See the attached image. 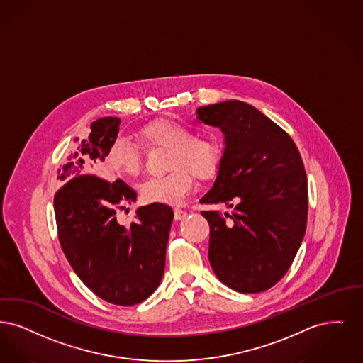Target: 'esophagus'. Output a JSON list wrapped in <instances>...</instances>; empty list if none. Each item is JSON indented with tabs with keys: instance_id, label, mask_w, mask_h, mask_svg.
<instances>
[{
	"instance_id": "1",
	"label": "esophagus",
	"mask_w": 363,
	"mask_h": 363,
	"mask_svg": "<svg viewBox=\"0 0 363 363\" xmlns=\"http://www.w3.org/2000/svg\"><path fill=\"white\" fill-rule=\"evenodd\" d=\"M174 217L176 221H180V220H183V218L187 217V211H184V210H182V208H174Z\"/></svg>"
}]
</instances>
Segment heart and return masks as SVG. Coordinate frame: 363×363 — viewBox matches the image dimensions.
<instances>
[{
	"label": "heart",
	"mask_w": 363,
	"mask_h": 363,
	"mask_svg": "<svg viewBox=\"0 0 363 363\" xmlns=\"http://www.w3.org/2000/svg\"><path fill=\"white\" fill-rule=\"evenodd\" d=\"M138 137L150 149L169 150L167 169L169 174L150 177L140 186L142 198L152 203L179 205L195 186L194 174L201 180L218 174L223 158V145L216 135H195V130L174 121L160 119L142 126ZM110 174L135 177L142 169L138 146L127 138H118L106 156Z\"/></svg>",
	"instance_id": "b5f03b06"
}]
</instances>
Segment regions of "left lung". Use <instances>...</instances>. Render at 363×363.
<instances>
[{
  "label": "left lung",
  "instance_id": "left-lung-1",
  "mask_svg": "<svg viewBox=\"0 0 363 363\" xmlns=\"http://www.w3.org/2000/svg\"><path fill=\"white\" fill-rule=\"evenodd\" d=\"M196 118L225 135L221 168L201 202L233 207L225 216L202 211L210 225V264L238 293L266 291L284 278L306 229L308 180L300 152L284 130L244 101L199 107Z\"/></svg>",
  "mask_w": 363,
  "mask_h": 363
}]
</instances>
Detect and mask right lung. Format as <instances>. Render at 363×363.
<instances>
[{
  "mask_svg": "<svg viewBox=\"0 0 363 363\" xmlns=\"http://www.w3.org/2000/svg\"><path fill=\"white\" fill-rule=\"evenodd\" d=\"M121 119L100 118L58 169L62 187L55 192L54 211L63 253L79 279L97 297L121 306L140 303L162 279L165 251L174 220L168 205L137 208L135 221L121 225L116 207L135 202L137 194L125 182L96 174Z\"/></svg>",
  "mask_w": 363,
  "mask_h": 363,
  "instance_id": "1",
  "label": "right lung"
}]
</instances>
